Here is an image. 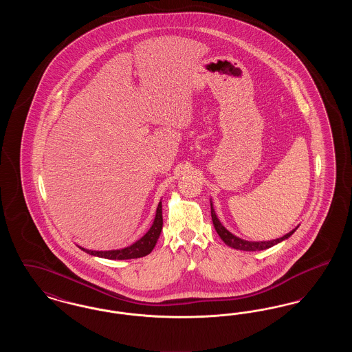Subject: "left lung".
Here are the masks:
<instances>
[{"instance_id":"1","label":"left lung","mask_w":352,"mask_h":352,"mask_svg":"<svg viewBox=\"0 0 352 352\" xmlns=\"http://www.w3.org/2000/svg\"><path fill=\"white\" fill-rule=\"evenodd\" d=\"M210 203H211V218H212V223H214V227H215L217 232H218L219 236H220V239H221L228 247L234 248V250L248 252L268 250L270 247H273V245H276V244L284 241L286 239H289L292 234L296 232V230L298 228V227H296V228L292 230L289 234H284V236L280 237V239L268 240V241H248V240L240 239V237L234 236L232 232H230V231L220 223V220H219L218 217H217V212H215V210H214V206H212V201H211V199H210Z\"/></svg>"}]
</instances>
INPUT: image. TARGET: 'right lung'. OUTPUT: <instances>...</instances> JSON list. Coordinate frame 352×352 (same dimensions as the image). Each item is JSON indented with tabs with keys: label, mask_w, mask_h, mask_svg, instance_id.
I'll return each mask as SVG.
<instances>
[{
	"label": "right lung",
	"mask_w": 352,
	"mask_h": 352,
	"mask_svg": "<svg viewBox=\"0 0 352 352\" xmlns=\"http://www.w3.org/2000/svg\"><path fill=\"white\" fill-rule=\"evenodd\" d=\"M162 224H164V220H162V201H160L149 231L144 234L141 239L134 241L133 244H131L129 247H125V248H121V250H112V251H91V250H85L83 247H79V245L78 247L88 254L108 258V260H131V258L144 257V256L149 254L153 251V248L155 247V244L160 239L161 231H162Z\"/></svg>",
	"instance_id": "right-lung-1"
}]
</instances>
